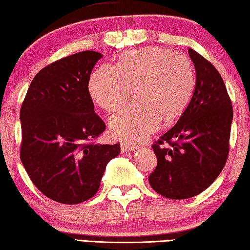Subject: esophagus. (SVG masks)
Masks as SVG:
<instances>
[{"label":"esophagus","mask_w":250,"mask_h":250,"mask_svg":"<svg viewBox=\"0 0 250 250\" xmlns=\"http://www.w3.org/2000/svg\"><path fill=\"white\" fill-rule=\"evenodd\" d=\"M137 148V146H135L134 144H129L127 143V142H122L121 143V149L122 152H129V151H135V149Z\"/></svg>","instance_id":"esophagus-1"}]
</instances>
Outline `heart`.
Listing matches in <instances>:
<instances>
[{
    "label": "heart",
    "instance_id": "1",
    "mask_svg": "<svg viewBox=\"0 0 250 250\" xmlns=\"http://www.w3.org/2000/svg\"><path fill=\"white\" fill-rule=\"evenodd\" d=\"M194 69L182 53L146 47L124 52L113 64H103L91 76L89 93L107 112H116L134 91L137 98L110 120L113 136L137 142L157 128L161 118L181 114L194 89Z\"/></svg>",
    "mask_w": 250,
    "mask_h": 250
}]
</instances>
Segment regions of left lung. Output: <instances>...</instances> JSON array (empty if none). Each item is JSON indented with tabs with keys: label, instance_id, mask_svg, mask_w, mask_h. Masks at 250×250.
Here are the masks:
<instances>
[{
	"label": "left lung",
	"instance_id": "left-lung-1",
	"mask_svg": "<svg viewBox=\"0 0 250 250\" xmlns=\"http://www.w3.org/2000/svg\"><path fill=\"white\" fill-rule=\"evenodd\" d=\"M195 88L173 127L153 143L157 165L148 176L153 190L168 199L194 197L213 183L227 162L232 104L220 74L189 48Z\"/></svg>",
	"mask_w": 250,
	"mask_h": 250
}]
</instances>
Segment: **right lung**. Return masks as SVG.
Returning <instances> with one entry per match:
<instances>
[{"mask_svg": "<svg viewBox=\"0 0 250 250\" xmlns=\"http://www.w3.org/2000/svg\"><path fill=\"white\" fill-rule=\"evenodd\" d=\"M102 53L83 51L48 64L34 76L20 110V159L41 193L77 205L94 197L120 143L96 144L106 125L88 89Z\"/></svg>", "mask_w": 250, "mask_h": 250, "instance_id": "1", "label": "right lung"}]
</instances>
